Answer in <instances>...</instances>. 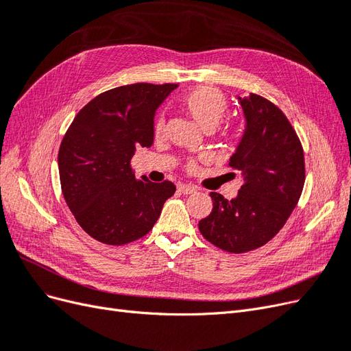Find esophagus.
I'll list each match as a JSON object with an SVG mask.
<instances>
[{"label":"esophagus","mask_w":351,"mask_h":351,"mask_svg":"<svg viewBox=\"0 0 351 351\" xmlns=\"http://www.w3.org/2000/svg\"><path fill=\"white\" fill-rule=\"evenodd\" d=\"M196 187L192 184H178V192L183 193V195H192L196 193Z\"/></svg>","instance_id":"1"}]
</instances>
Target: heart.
<instances>
[{
  "label": "heart",
  "instance_id": "obj_1",
  "mask_svg": "<svg viewBox=\"0 0 351 351\" xmlns=\"http://www.w3.org/2000/svg\"><path fill=\"white\" fill-rule=\"evenodd\" d=\"M182 107L202 129L210 132L219 124L224 117L228 102L226 95L214 86H199L186 93L182 99ZM164 132V121L158 120L155 123V134L161 136ZM193 164L189 168L193 169Z\"/></svg>",
  "mask_w": 351,
  "mask_h": 351
}]
</instances>
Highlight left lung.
<instances>
[{"label": "left lung", "instance_id": "8db88e82", "mask_svg": "<svg viewBox=\"0 0 351 351\" xmlns=\"http://www.w3.org/2000/svg\"><path fill=\"white\" fill-rule=\"evenodd\" d=\"M239 102L246 129L230 158L244 183L236 199L212 192L210 214L199 221L200 234L230 253L267 244L291 215L304 186V154L293 125L277 105L250 93Z\"/></svg>", "mask_w": 351, "mask_h": 351}]
</instances>
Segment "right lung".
<instances>
[{
  "instance_id": "obj_1",
  "label": "right lung",
  "mask_w": 351,
  "mask_h": 351,
  "mask_svg": "<svg viewBox=\"0 0 351 351\" xmlns=\"http://www.w3.org/2000/svg\"><path fill=\"white\" fill-rule=\"evenodd\" d=\"M178 84L134 83L93 98L70 124L58 151L61 190L90 237L111 246L146 236L176 192L171 182L136 180V147L154 143L155 111Z\"/></svg>"
}]
</instances>
